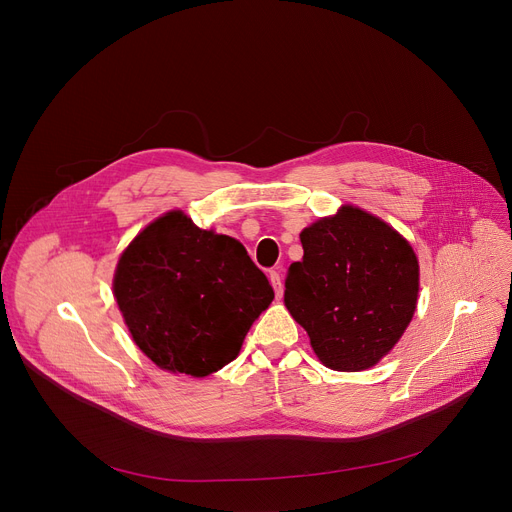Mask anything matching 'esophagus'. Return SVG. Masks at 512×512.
Returning a JSON list of instances; mask_svg holds the SVG:
<instances>
[{"label": "esophagus", "mask_w": 512, "mask_h": 512, "mask_svg": "<svg viewBox=\"0 0 512 512\" xmlns=\"http://www.w3.org/2000/svg\"><path fill=\"white\" fill-rule=\"evenodd\" d=\"M269 282H271V286H274V290H276V296L280 298V296L284 294V284H282V276H280V271L271 269V271H269Z\"/></svg>", "instance_id": "1"}]
</instances>
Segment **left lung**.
Returning <instances> with one entry per match:
<instances>
[{"label": "left lung", "mask_w": 512, "mask_h": 512, "mask_svg": "<svg viewBox=\"0 0 512 512\" xmlns=\"http://www.w3.org/2000/svg\"><path fill=\"white\" fill-rule=\"evenodd\" d=\"M300 243L304 257L286 274V309L327 368L374 366L414 317V249L389 224L352 206L304 228Z\"/></svg>", "instance_id": "obj_1"}]
</instances>
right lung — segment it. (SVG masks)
Masks as SVG:
<instances>
[{"instance_id":"add662e5","label":"right lung","mask_w":512,"mask_h":512,"mask_svg":"<svg viewBox=\"0 0 512 512\" xmlns=\"http://www.w3.org/2000/svg\"><path fill=\"white\" fill-rule=\"evenodd\" d=\"M113 290L140 350L160 368L191 377L232 362L274 300L241 243L197 228L183 212L164 214L133 238Z\"/></svg>"}]
</instances>
